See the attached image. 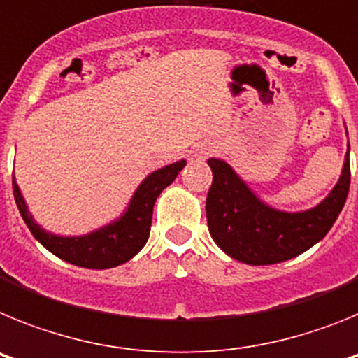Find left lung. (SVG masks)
<instances>
[{"label": "left lung", "instance_id": "8db88e82", "mask_svg": "<svg viewBox=\"0 0 358 358\" xmlns=\"http://www.w3.org/2000/svg\"><path fill=\"white\" fill-rule=\"evenodd\" d=\"M208 164L213 172L206 199L211 236L226 255L249 265L280 264L317 243L339 217L352 181L348 152L339 182L319 206L283 213L258 201L224 161Z\"/></svg>", "mask_w": 358, "mask_h": 358}]
</instances>
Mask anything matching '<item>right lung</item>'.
Returning <instances> with one entry per match:
<instances>
[{
    "label": "right lung",
    "mask_w": 358,
    "mask_h": 358,
    "mask_svg": "<svg viewBox=\"0 0 358 358\" xmlns=\"http://www.w3.org/2000/svg\"><path fill=\"white\" fill-rule=\"evenodd\" d=\"M185 164L186 161H177V163L150 173L141 182V186L132 197L127 213L123 215L118 222L109 224L96 233H91L87 236H77V238L55 236L41 229L34 222L31 215L28 213L27 204H24L14 179H12V188H14L15 204H17L24 224L31 231V235L36 236L50 252L69 264L78 265V267L110 268L131 260L132 256L140 252V249L147 243L154 202L159 197L161 192L176 179Z\"/></svg>",
    "instance_id": "right-lung-1"
}]
</instances>
